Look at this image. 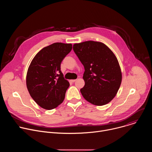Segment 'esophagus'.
<instances>
[{"instance_id": "1", "label": "esophagus", "mask_w": 152, "mask_h": 152, "mask_svg": "<svg viewBox=\"0 0 152 152\" xmlns=\"http://www.w3.org/2000/svg\"><path fill=\"white\" fill-rule=\"evenodd\" d=\"M76 79H72V80H71V82H76Z\"/></svg>"}]
</instances>
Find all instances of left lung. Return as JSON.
<instances>
[{
  "mask_svg": "<svg viewBox=\"0 0 152 152\" xmlns=\"http://www.w3.org/2000/svg\"><path fill=\"white\" fill-rule=\"evenodd\" d=\"M73 50L83 64L85 85L80 93L90 103L102 106L115 96L121 82L118 60L104 44L94 41L75 44Z\"/></svg>",
  "mask_w": 152,
  "mask_h": 152,
  "instance_id": "obj_1",
  "label": "left lung"
}]
</instances>
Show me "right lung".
Instances as JSON below:
<instances>
[{
    "label": "right lung",
    "mask_w": 152,
    "mask_h": 152,
    "mask_svg": "<svg viewBox=\"0 0 152 152\" xmlns=\"http://www.w3.org/2000/svg\"><path fill=\"white\" fill-rule=\"evenodd\" d=\"M72 49V44L53 43L42 49L30 64L27 88L34 101L44 109H54L65 98L70 83L64 77L61 63Z\"/></svg>",
    "instance_id": "1"
}]
</instances>
